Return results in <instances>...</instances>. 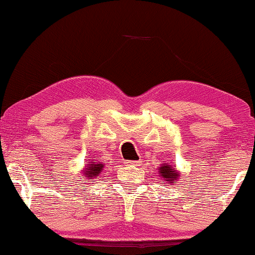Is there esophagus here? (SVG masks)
Wrapping results in <instances>:
<instances>
[{"label": "esophagus", "mask_w": 255, "mask_h": 255, "mask_svg": "<svg viewBox=\"0 0 255 255\" xmlns=\"http://www.w3.org/2000/svg\"><path fill=\"white\" fill-rule=\"evenodd\" d=\"M140 161H128V165L130 166H138Z\"/></svg>", "instance_id": "34e87169"}]
</instances>
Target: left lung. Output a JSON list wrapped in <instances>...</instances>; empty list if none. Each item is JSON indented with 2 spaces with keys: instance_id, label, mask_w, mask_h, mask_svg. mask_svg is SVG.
Returning <instances> with one entry per match:
<instances>
[{
  "instance_id": "8db88e82",
  "label": "left lung",
  "mask_w": 255,
  "mask_h": 255,
  "mask_svg": "<svg viewBox=\"0 0 255 255\" xmlns=\"http://www.w3.org/2000/svg\"><path fill=\"white\" fill-rule=\"evenodd\" d=\"M159 172L161 174V176L165 179V181H168V182L174 181V180L178 178V175H179L178 172H175V170L170 168V167L168 166V163H167L166 166L161 167Z\"/></svg>"
}]
</instances>
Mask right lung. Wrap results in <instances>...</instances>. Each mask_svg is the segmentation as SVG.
<instances>
[{
  "label": "right lung",
  "instance_id": "1",
  "mask_svg": "<svg viewBox=\"0 0 255 255\" xmlns=\"http://www.w3.org/2000/svg\"><path fill=\"white\" fill-rule=\"evenodd\" d=\"M88 163L89 167H87L86 170H83V175H85V178H93V176H95L98 174L101 173L102 168H104V165H100V163H95V162H87Z\"/></svg>",
  "mask_w": 255,
  "mask_h": 255
}]
</instances>
